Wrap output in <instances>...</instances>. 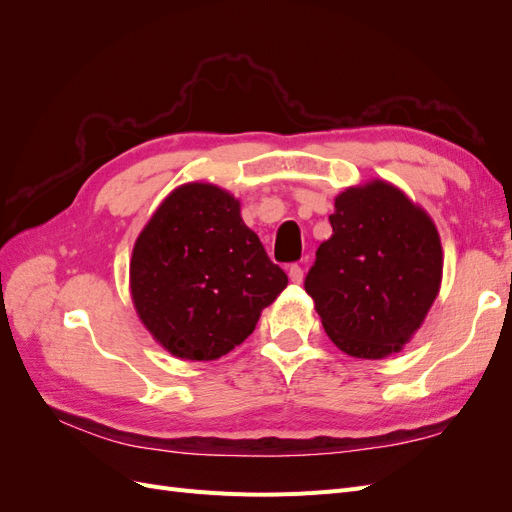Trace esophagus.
<instances>
[{"label":"esophagus","mask_w":512,"mask_h":512,"mask_svg":"<svg viewBox=\"0 0 512 512\" xmlns=\"http://www.w3.org/2000/svg\"><path fill=\"white\" fill-rule=\"evenodd\" d=\"M288 275H290V280L294 284H301L303 282V269L299 265H290L288 267Z\"/></svg>","instance_id":"esophagus-1"}]
</instances>
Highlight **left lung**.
Instances as JSON below:
<instances>
[{
    "label": "left lung",
    "mask_w": 512,
    "mask_h": 512,
    "mask_svg": "<svg viewBox=\"0 0 512 512\" xmlns=\"http://www.w3.org/2000/svg\"><path fill=\"white\" fill-rule=\"evenodd\" d=\"M305 290L331 342L356 359H384L421 327L442 282L436 224L386 181L348 188L329 215Z\"/></svg>",
    "instance_id": "obj_1"
}]
</instances>
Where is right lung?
I'll list each match as a JSON object with an SVG mask.
<instances>
[{
	"mask_svg": "<svg viewBox=\"0 0 512 512\" xmlns=\"http://www.w3.org/2000/svg\"><path fill=\"white\" fill-rule=\"evenodd\" d=\"M286 284L243 224L239 200L213 183L170 192L130 262L138 318L160 346L188 361L220 359L243 344Z\"/></svg>",
	"mask_w": 512,
	"mask_h": 512,
	"instance_id": "1",
	"label": "right lung"
}]
</instances>
